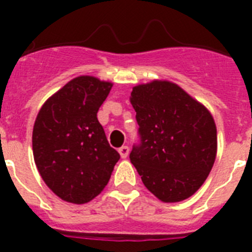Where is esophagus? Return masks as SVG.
I'll list each match as a JSON object with an SVG mask.
<instances>
[{"instance_id":"esophagus-1","label":"esophagus","mask_w":252,"mask_h":252,"mask_svg":"<svg viewBox=\"0 0 252 252\" xmlns=\"http://www.w3.org/2000/svg\"><path fill=\"white\" fill-rule=\"evenodd\" d=\"M128 151H130V149H128V146H126V145L121 146V148L119 149V153H120V155H121L122 159H126V158H127Z\"/></svg>"}]
</instances>
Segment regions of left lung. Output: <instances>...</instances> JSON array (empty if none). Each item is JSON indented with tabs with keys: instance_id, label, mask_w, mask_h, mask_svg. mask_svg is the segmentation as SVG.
<instances>
[{
	"instance_id": "obj_1",
	"label": "left lung",
	"mask_w": 252,
	"mask_h": 252,
	"mask_svg": "<svg viewBox=\"0 0 252 252\" xmlns=\"http://www.w3.org/2000/svg\"><path fill=\"white\" fill-rule=\"evenodd\" d=\"M140 142L130 160L162 202H180L201 188L217 153L215 120L203 104L168 81L133 87Z\"/></svg>"
}]
</instances>
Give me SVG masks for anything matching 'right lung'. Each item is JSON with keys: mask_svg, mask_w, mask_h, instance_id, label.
<instances>
[{"mask_svg": "<svg viewBox=\"0 0 252 252\" xmlns=\"http://www.w3.org/2000/svg\"><path fill=\"white\" fill-rule=\"evenodd\" d=\"M112 83L81 75L40 108L32 153L46 186L63 201L83 204L103 190L120 154L107 141L97 119Z\"/></svg>", "mask_w": 252, "mask_h": 252, "instance_id": "obj_1", "label": "right lung"}]
</instances>
